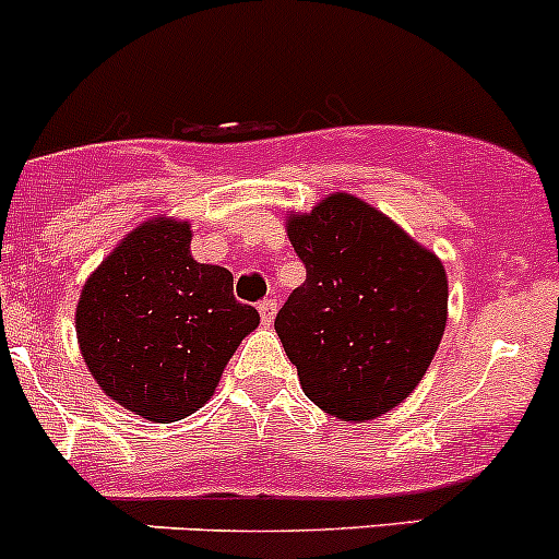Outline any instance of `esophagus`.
Masks as SVG:
<instances>
[{
	"instance_id": "1",
	"label": "esophagus",
	"mask_w": 559,
	"mask_h": 559,
	"mask_svg": "<svg viewBox=\"0 0 559 559\" xmlns=\"http://www.w3.org/2000/svg\"><path fill=\"white\" fill-rule=\"evenodd\" d=\"M258 312H261L263 325H272L274 314H277V301H274V298H263V301L258 304Z\"/></svg>"
}]
</instances>
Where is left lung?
Returning <instances> with one entry per match:
<instances>
[{
  "mask_svg": "<svg viewBox=\"0 0 559 559\" xmlns=\"http://www.w3.org/2000/svg\"><path fill=\"white\" fill-rule=\"evenodd\" d=\"M307 280L274 328L304 395L364 423L408 399L447 325V272L390 217L349 193L287 221Z\"/></svg>",
  "mask_w": 559,
  "mask_h": 559,
  "instance_id": "8db88e82",
  "label": "left lung"
}]
</instances>
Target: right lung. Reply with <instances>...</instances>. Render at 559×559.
Listing matches in <instances>:
<instances>
[{
    "label": "right lung",
    "mask_w": 559,
    "mask_h": 559,
    "mask_svg": "<svg viewBox=\"0 0 559 559\" xmlns=\"http://www.w3.org/2000/svg\"><path fill=\"white\" fill-rule=\"evenodd\" d=\"M258 320L234 298L228 269L193 261L191 226L160 217L85 282L78 342L109 399L151 423H177L210 401Z\"/></svg>",
    "instance_id": "obj_1"
}]
</instances>
